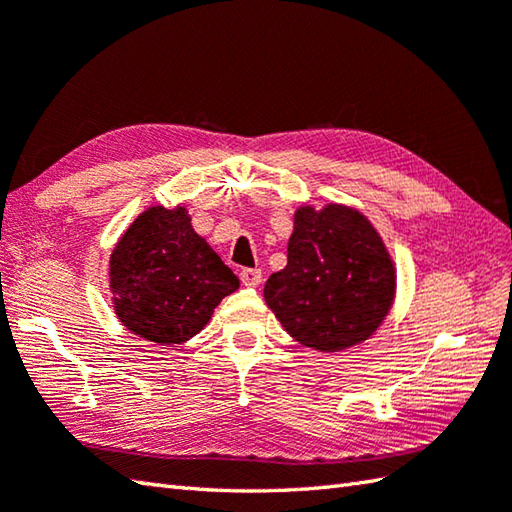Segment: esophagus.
<instances>
[{
	"instance_id": "34e87169",
	"label": "esophagus",
	"mask_w": 512,
	"mask_h": 512,
	"mask_svg": "<svg viewBox=\"0 0 512 512\" xmlns=\"http://www.w3.org/2000/svg\"><path fill=\"white\" fill-rule=\"evenodd\" d=\"M239 279H242L244 286H259L262 284V270L259 268H242V273H239Z\"/></svg>"
}]
</instances>
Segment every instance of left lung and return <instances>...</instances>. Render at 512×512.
I'll list each match as a JSON object with an SVG mask.
<instances>
[{
    "mask_svg": "<svg viewBox=\"0 0 512 512\" xmlns=\"http://www.w3.org/2000/svg\"><path fill=\"white\" fill-rule=\"evenodd\" d=\"M396 275L383 239L347 206H301L288 264L268 277V308L290 336L319 352L363 343L387 317Z\"/></svg>",
    "mask_w": 512,
    "mask_h": 512,
    "instance_id": "1",
    "label": "left lung"
}]
</instances>
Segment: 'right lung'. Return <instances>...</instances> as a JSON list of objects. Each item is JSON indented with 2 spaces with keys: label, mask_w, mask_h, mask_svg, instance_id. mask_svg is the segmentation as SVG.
<instances>
[{
  "label": "right lung",
  "mask_w": 512,
  "mask_h": 512,
  "mask_svg": "<svg viewBox=\"0 0 512 512\" xmlns=\"http://www.w3.org/2000/svg\"><path fill=\"white\" fill-rule=\"evenodd\" d=\"M237 286L233 270L193 231L182 206H151L138 215L110 259L116 317L151 343L189 341Z\"/></svg>",
  "instance_id": "1"
}]
</instances>
